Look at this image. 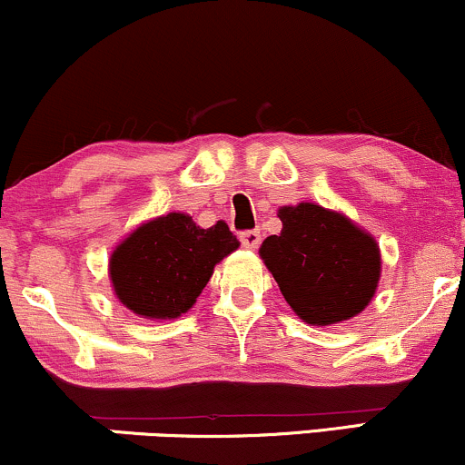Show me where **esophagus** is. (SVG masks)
<instances>
[{
	"mask_svg": "<svg viewBox=\"0 0 465 465\" xmlns=\"http://www.w3.org/2000/svg\"><path fill=\"white\" fill-rule=\"evenodd\" d=\"M260 240H262V236H260L258 229H249V232L240 233V242H242V247L247 249H258Z\"/></svg>",
	"mask_w": 465,
	"mask_h": 465,
	"instance_id": "esophagus-1",
	"label": "esophagus"
}]
</instances>
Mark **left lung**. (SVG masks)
<instances>
[{"label":"left lung","mask_w":465,"mask_h":465,"mask_svg":"<svg viewBox=\"0 0 465 465\" xmlns=\"http://www.w3.org/2000/svg\"><path fill=\"white\" fill-rule=\"evenodd\" d=\"M282 232L260 247L288 306L311 325L348 322L370 306L381 280V249L348 216L314 203L277 212Z\"/></svg>","instance_id":"obj_1"}]
</instances>
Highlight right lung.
<instances>
[{
  "label": "right lung",
  "instance_id": "add662e5",
  "mask_svg": "<svg viewBox=\"0 0 465 465\" xmlns=\"http://www.w3.org/2000/svg\"><path fill=\"white\" fill-rule=\"evenodd\" d=\"M240 242L227 223L201 229L181 212L143 223L109 260L115 297L143 319H177L194 306L214 266Z\"/></svg>",
  "mask_w": 465,
  "mask_h": 465
}]
</instances>
